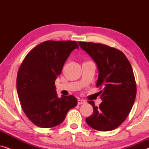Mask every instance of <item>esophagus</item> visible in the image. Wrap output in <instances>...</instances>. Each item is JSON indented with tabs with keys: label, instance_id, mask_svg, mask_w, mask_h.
I'll return each mask as SVG.
<instances>
[{
	"label": "esophagus",
	"instance_id": "esophagus-1",
	"mask_svg": "<svg viewBox=\"0 0 149 149\" xmlns=\"http://www.w3.org/2000/svg\"><path fill=\"white\" fill-rule=\"evenodd\" d=\"M84 103H85V101L83 100H78V104H83Z\"/></svg>",
	"mask_w": 149,
	"mask_h": 149
}]
</instances>
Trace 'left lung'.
I'll return each mask as SVG.
<instances>
[{
	"label": "left lung",
	"instance_id": "1",
	"mask_svg": "<svg viewBox=\"0 0 149 149\" xmlns=\"http://www.w3.org/2000/svg\"><path fill=\"white\" fill-rule=\"evenodd\" d=\"M95 62L98 70L96 86L102 87L99 107L89 101L93 112L86 118L89 126L98 131H111L119 127L131 111L136 99V85L133 70L123 53L100 43L79 42Z\"/></svg>",
	"mask_w": 149,
	"mask_h": 149
}]
</instances>
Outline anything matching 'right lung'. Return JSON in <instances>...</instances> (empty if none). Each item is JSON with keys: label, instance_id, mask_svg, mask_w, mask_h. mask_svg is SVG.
<instances>
[{"label": "right lung", "instance_id": "add662e5", "mask_svg": "<svg viewBox=\"0 0 149 149\" xmlns=\"http://www.w3.org/2000/svg\"><path fill=\"white\" fill-rule=\"evenodd\" d=\"M76 41L47 40L28 53L18 70L17 91L22 108L34 125L49 128L62 123L77 105L74 95L58 97L55 81Z\"/></svg>", "mask_w": 149, "mask_h": 149}]
</instances>
